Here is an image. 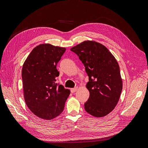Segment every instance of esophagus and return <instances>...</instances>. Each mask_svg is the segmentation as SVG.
Listing matches in <instances>:
<instances>
[{
    "instance_id": "esophagus-1",
    "label": "esophagus",
    "mask_w": 148,
    "mask_h": 148,
    "mask_svg": "<svg viewBox=\"0 0 148 148\" xmlns=\"http://www.w3.org/2000/svg\"><path fill=\"white\" fill-rule=\"evenodd\" d=\"M77 89H78V87H76V88H71V89H70L71 92V93H74V92H75L76 91H77Z\"/></svg>"
}]
</instances>
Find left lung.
I'll return each mask as SVG.
<instances>
[{
	"instance_id": "left-lung-1",
	"label": "left lung",
	"mask_w": 148,
	"mask_h": 148,
	"mask_svg": "<svg viewBox=\"0 0 148 148\" xmlns=\"http://www.w3.org/2000/svg\"><path fill=\"white\" fill-rule=\"evenodd\" d=\"M70 50L79 57L89 77L85 110L94 117H104L117 106L122 90L117 60L106 46L94 41H84Z\"/></svg>"
}]
</instances>
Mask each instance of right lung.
I'll list each match as a JSON object with an SVG mask.
<instances>
[{
    "label": "right lung",
    "instance_id": "add662e5",
    "mask_svg": "<svg viewBox=\"0 0 148 148\" xmlns=\"http://www.w3.org/2000/svg\"><path fill=\"white\" fill-rule=\"evenodd\" d=\"M65 47L39 44L26 58L21 76L24 98L29 109L38 117L51 120L63 112L70 91L55 83L59 75L57 63Z\"/></svg>",
    "mask_w": 148,
    "mask_h": 148
}]
</instances>
